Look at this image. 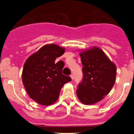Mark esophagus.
Here are the masks:
<instances>
[{
	"label": "esophagus",
	"instance_id": "esophagus-1",
	"mask_svg": "<svg viewBox=\"0 0 134 134\" xmlns=\"http://www.w3.org/2000/svg\"><path fill=\"white\" fill-rule=\"evenodd\" d=\"M70 77H71V79H72V80H73V79H74V76L73 75V74H71V75H70Z\"/></svg>",
	"mask_w": 134,
	"mask_h": 134
}]
</instances>
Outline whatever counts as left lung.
Here are the masks:
<instances>
[{
	"label": "left lung",
	"mask_w": 134,
	"mask_h": 134,
	"mask_svg": "<svg viewBox=\"0 0 134 134\" xmlns=\"http://www.w3.org/2000/svg\"><path fill=\"white\" fill-rule=\"evenodd\" d=\"M82 80L78 85L76 94L84 104H94L109 94L115 84L116 66L98 48L80 54Z\"/></svg>",
	"instance_id": "8db88e82"
}]
</instances>
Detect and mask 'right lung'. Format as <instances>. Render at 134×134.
<instances>
[{"instance_id":"add662e5","label":"right lung","mask_w":134,"mask_h":134,"mask_svg":"<svg viewBox=\"0 0 134 134\" xmlns=\"http://www.w3.org/2000/svg\"><path fill=\"white\" fill-rule=\"evenodd\" d=\"M64 49L55 44L43 46L26 60L22 80L27 94L36 102L49 105L58 99L62 87L72 79L62 74L63 61L55 62Z\"/></svg>"}]
</instances>
